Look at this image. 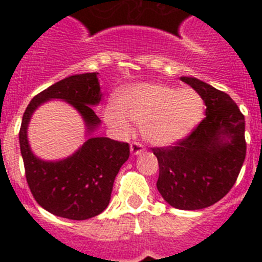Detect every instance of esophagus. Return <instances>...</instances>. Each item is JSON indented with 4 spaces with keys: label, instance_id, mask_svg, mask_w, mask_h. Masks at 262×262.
<instances>
[{
    "label": "esophagus",
    "instance_id": "esophagus-1",
    "mask_svg": "<svg viewBox=\"0 0 262 262\" xmlns=\"http://www.w3.org/2000/svg\"><path fill=\"white\" fill-rule=\"evenodd\" d=\"M145 148L144 145L140 142H133L131 145H129V151H131V155H140Z\"/></svg>",
    "mask_w": 262,
    "mask_h": 262
}]
</instances>
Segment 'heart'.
<instances>
[{"mask_svg":"<svg viewBox=\"0 0 262 262\" xmlns=\"http://www.w3.org/2000/svg\"><path fill=\"white\" fill-rule=\"evenodd\" d=\"M118 106L105 108V120L119 133H129L131 122L142 124L145 140L169 145L186 138L203 118L205 101L194 89L164 84H136L118 94Z\"/></svg>","mask_w":262,"mask_h":262,"instance_id":"b5f03b06","label":"heart"}]
</instances>
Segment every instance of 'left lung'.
<instances>
[{
	"instance_id": "8db88e82",
	"label": "left lung",
	"mask_w": 262,
	"mask_h": 262,
	"mask_svg": "<svg viewBox=\"0 0 262 262\" xmlns=\"http://www.w3.org/2000/svg\"><path fill=\"white\" fill-rule=\"evenodd\" d=\"M201 94L206 117L193 133L169 147L152 148L159 161L157 190L170 206L201 210L235 185L247 152L245 120L233 99L194 77H181Z\"/></svg>"
}]
</instances>
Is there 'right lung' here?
Returning a JSON list of instances; mask_svg holds the SVG:
<instances>
[{"label": "right lung", "mask_w": 262, "mask_h": 262, "mask_svg": "<svg viewBox=\"0 0 262 262\" xmlns=\"http://www.w3.org/2000/svg\"><path fill=\"white\" fill-rule=\"evenodd\" d=\"M97 75L71 76L36 94L23 114L19 129L20 154L32 195L48 212L72 221L97 216L107 207L115 177L129 156L128 143L89 138L72 156L60 161H43L30 149L27 126L40 103L62 99L82 115L88 131H93L99 118L92 106L98 105L102 97Z\"/></svg>", "instance_id": "add662e5"}]
</instances>
